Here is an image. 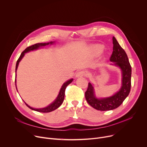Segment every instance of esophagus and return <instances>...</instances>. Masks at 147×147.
Masks as SVG:
<instances>
[{
  "mask_svg": "<svg viewBox=\"0 0 147 147\" xmlns=\"http://www.w3.org/2000/svg\"><path fill=\"white\" fill-rule=\"evenodd\" d=\"M86 76V72L85 71H80L79 72H77V73L76 75V77H81Z\"/></svg>",
  "mask_w": 147,
  "mask_h": 147,
  "instance_id": "34e87169",
  "label": "esophagus"
}]
</instances>
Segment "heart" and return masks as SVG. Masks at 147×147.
<instances>
[{"instance_id":"obj_1","label":"heart","mask_w":147,"mask_h":147,"mask_svg":"<svg viewBox=\"0 0 147 147\" xmlns=\"http://www.w3.org/2000/svg\"><path fill=\"white\" fill-rule=\"evenodd\" d=\"M95 49L96 50V54H95V55H98L102 53V50H103V47L102 45H97V46H96Z\"/></svg>"}]
</instances>
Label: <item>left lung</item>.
I'll return each instance as SVG.
<instances>
[{"label":"left lung","mask_w":147,"mask_h":147,"mask_svg":"<svg viewBox=\"0 0 147 147\" xmlns=\"http://www.w3.org/2000/svg\"><path fill=\"white\" fill-rule=\"evenodd\" d=\"M113 52L110 58V61L118 67L122 73V86L119 91L113 95L98 98L96 96L93 85L89 83L88 87L85 92L86 99L92 107L96 110L106 111L115 109L118 107L129 95L131 86V66L128 56L123 49L121 47L116 38L113 36Z\"/></svg>","instance_id":"8db88e82"}]
</instances>
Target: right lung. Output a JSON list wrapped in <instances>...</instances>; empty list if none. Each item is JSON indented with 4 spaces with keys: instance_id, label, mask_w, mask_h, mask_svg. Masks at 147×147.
Here are the masks:
<instances>
[{
    "instance_id": "1",
    "label": "right lung",
    "mask_w": 147,
    "mask_h": 147,
    "mask_svg": "<svg viewBox=\"0 0 147 147\" xmlns=\"http://www.w3.org/2000/svg\"><path fill=\"white\" fill-rule=\"evenodd\" d=\"M54 43H55L54 41H51L50 42H47V43H37V44H35L34 45H32L31 46H29V47H27L25 49V50L21 53L20 57H19V58H18V61L16 62L15 73H16V70H17V68H18V67L19 62H20L21 60L22 59V58L24 57L25 53H28L29 51H31L38 50V49L40 48V47H44V46L48 45L49 44L52 45V44H53ZM15 75H16V76H15V78H16V74ZM73 81V79H70V80H67V82H65L63 84V86H62V87L61 88V89L60 90V92H59V93H58V95L57 97V98L55 99V100L53 102H52L50 105H49L47 107H43V108H39V109H38V108H34V107H32L31 106H29L25 102V103L29 107V108H30L31 109H32L33 111H37V112H42V113H48V112H52V111L57 109V108H58V107H59L61 106V105L63 103V102L64 101V99L65 90L66 87H67V86L68 84H70ZM15 86H16V90H17V87H16V79H15Z\"/></svg>"
}]
</instances>
